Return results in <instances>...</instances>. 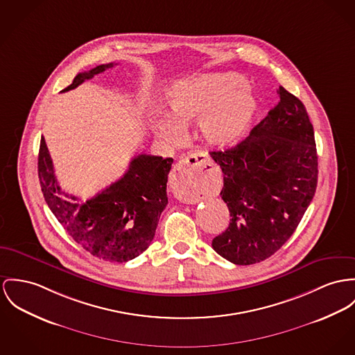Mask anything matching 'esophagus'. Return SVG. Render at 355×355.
Masks as SVG:
<instances>
[{"label":"esophagus","instance_id":"esophagus-1","mask_svg":"<svg viewBox=\"0 0 355 355\" xmlns=\"http://www.w3.org/2000/svg\"><path fill=\"white\" fill-rule=\"evenodd\" d=\"M207 166H211V161L202 153L189 154L187 158L175 164L170 177L174 194L185 202H191L194 200V188L204 181Z\"/></svg>","mask_w":355,"mask_h":355}]
</instances>
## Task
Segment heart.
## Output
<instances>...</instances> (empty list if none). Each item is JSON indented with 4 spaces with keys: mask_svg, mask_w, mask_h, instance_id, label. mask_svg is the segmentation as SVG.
Returning <instances> with one entry per match:
<instances>
[{
    "mask_svg": "<svg viewBox=\"0 0 355 355\" xmlns=\"http://www.w3.org/2000/svg\"><path fill=\"white\" fill-rule=\"evenodd\" d=\"M173 119L157 120L161 137L177 141L184 125L198 120V132L205 143L224 148L235 144L248 130L257 101L247 81L235 73L204 74L175 83L168 92Z\"/></svg>",
    "mask_w": 355,
    "mask_h": 355,
    "instance_id": "heart-1",
    "label": "heart"
}]
</instances>
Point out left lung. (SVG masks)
I'll use <instances>...</instances> for the list:
<instances>
[{
  "label": "left lung",
  "instance_id": "obj_1",
  "mask_svg": "<svg viewBox=\"0 0 355 355\" xmlns=\"http://www.w3.org/2000/svg\"><path fill=\"white\" fill-rule=\"evenodd\" d=\"M278 104L235 147L212 151L230 225L212 247L235 265L272 257L292 236L318 185L313 127L300 100L277 90Z\"/></svg>",
  "mask_w": 355,
  "mask_h": 355
}]
</instances>
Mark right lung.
Here are the masks:
<instances>
[{
  "mask_svg": "<svg viewBox=\"0 0 355 355\" xmlns=\"http://www.w3.org/2000/svg\"><path fill=\"white\" fill-rule=\"evenodd\" d=\"M117 63L100 64L80 73L62 92L76 89ZM173 158L140 154L125 174L86 202L62 191L55 178L53 159L44 137L40 140L37 173L44 200L66 232L92 255L127 262L151 245L161 214L167 205V175Z\"/></svg>",
  "mask_w": 355,
  "mask_h": 355,
  "instance_id": "right-lung-1",
  "label": "right lung"
}]
</instances>
